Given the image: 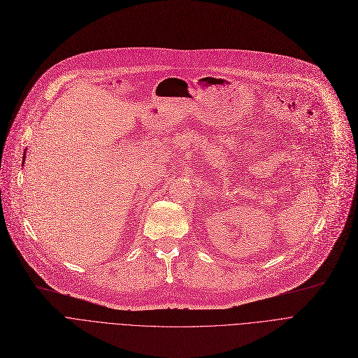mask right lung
I'll use <instances>...</instances> for the list:
<instances>
[{
    "instance_id": "1",
    "label": "right lung",
    "mask_w": 358,
    "mask_h": 358,
    "mask_svg": "<svg viewBox=\"0 0 358 358\" xmlns=\"http://www.w3.org/2000/svg\"><path fill=\"white\" fill-rule=\"evenodd\" d=\"M24 155H26V154H24Z\"/></svg>"
}]
</instances>
